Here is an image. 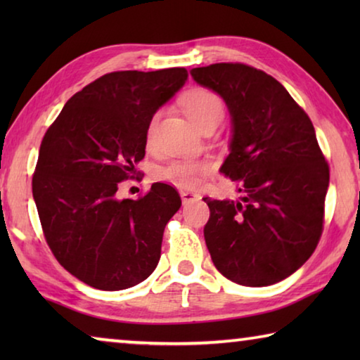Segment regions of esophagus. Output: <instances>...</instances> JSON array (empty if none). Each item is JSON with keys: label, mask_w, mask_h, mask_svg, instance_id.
I'll return each instance as SVG.
<instances>
[{"label": "esophagus", "mask_w": 360, "mask_h": 360, "mask_svg": "<svg viewBox=\"0 0 360 360\" xmlns=\"http://www.w3.org/2000/svg\"><path fill=\"white\" fill-rule=\"evenodd\" d=\"M181 198H182V203L187 205L191 202H195V200H198L200 195L193 193V192H188V191H181Z\"/></svg>", "instance_id": "obj_1"}]
</instances>
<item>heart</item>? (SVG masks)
<instances>
[{"mask_svg": "<svg viewBox=\"0 0 360 360\" xmlns=\"http://www.w3.org/2000/svg\"><path fill=\"white\" fill-rule=\"evenodd\" d=\"M181 105L186 114L191 117L195 125L202 127L208 122H221L225 114V106L221 96L216 92L205 87H192L182 95ZM158 114L152 115L148 130H146V141L152 143L157 127ZM211 172V162L206 158H181L167 163L158 169L160 178L167 182L184 188L197 187L206 174Z\"/></svg>", "mask_w": 360, "mask_h": 360, "instance_id": "1", "label": "heart"}]
</instances>
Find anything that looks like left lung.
Segmentation results:
<instances>
[{"label": "left lung", "instance_id": "1", "mask_svg": "<svg viewBox=\"0 0 360 360\" xmlns=\"http://www.w3.org/2000/svg\"><path fill=\"white\" fill-rule=\"evenodd\" d=\"M191 75L222 96L233 122L221 173L240 198H203L211 259L236 284L283 281L311 257L324 229L330 169L313 122L281 82L254 66L214 63Z\"/></svg>", "mask_w": 360, "mask_h": 360}]
</instances>
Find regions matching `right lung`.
Returning <instances> with one entry per match:
<instances>
[{"label":"right lung","instance_id":"add662e5","mask_svg":"<svg viewBox=\"0 0 360 360\" xmlns=\"http://www.w3.org/2000/svg\"><path fill=\"white\" fill-rule=\"evenodd\" d=\"M187 76L186 68L108 72L72 95L42 138L33 198L53 257L79 281L122 290L155 270L178 191L155 182L138 200L115 192L135 178L149 120Z\"/></svg>","mask_w":360,"mask_h":360}]
</instances>
